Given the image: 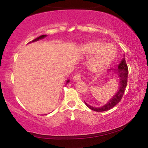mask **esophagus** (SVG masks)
<instances>
[{"label": "esophagus", "instance_id": "obj_1", "mask_svg": "<svg viewBox=\"0 0 148 148\" xmlns=\"http://www.w3.org/2000/svg\"><path fill=\"white\" fill-rule=\"evenodd\" d=\"M73 81L74 82H79V81H81V74H76L75 76L73 78Z\"/></svg>", "mask_w": 148, "mask_h": 148}]
</instances>
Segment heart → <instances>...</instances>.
Segmentation results:
<instances>
[{
	"mask_svg": "<svg viewBox=\"0 0 148 148\" xmlns=\"http://www.w3.org/2000/svg\"><path fill=\"white\" fill-rule=\"evenodd\" d=\"M82 54L90 58L87 67L92 73H100L108 68L114 61L117 49L112 44H106L99 40H93L82 47Z\"/></svg>",
	"mask_w": 148,
	"mask_h": 148,
	"instance_id": "b5f03b06",
	"label": "heart"
}]
</instances>
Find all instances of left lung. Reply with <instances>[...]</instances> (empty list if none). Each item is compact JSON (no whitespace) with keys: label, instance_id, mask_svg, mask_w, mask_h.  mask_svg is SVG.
I'll return each mask as SVG.
<instances>
[{"label":"left lung","instance_id":"1","mask_svg":"<svg viewBox=\"0 0 148 148\" xmlns=\"http://www.w3.org/2000/svg\"><path fill=\"white\" fill-rule=\"evenodd\" d=\"M108 72H113V74H115L116 78L118 80V90H117L115 94L112 97L108 100V101L106 104L100 107H94L88 104L86 101H84L86 105L88 108H90L91 110L97 111V112H102L106 111L108 110L111 109L113 108L115 105H117L120 102V100L123 98V96L125 92V88L127 87V77H128V67H127L126 61H125V55L124 58L120 61V64L118 66V69H113L111 70L109 69Z\"/></svg>","mask_w":148,"mask_h":148}]
</instances>
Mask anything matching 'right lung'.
Masks as SVG:
<instances>
[{
  "label": "right lung",
  "instance_id": "1",
  "mask_svg": "<svg viewBox=\"0 0 148 148\" xmlns=\"http://www.w3.org/2000/svg\"><path fill=\"white\" fill-rule=\"evenodd\" d=\"M47 36V35H41V36H40V37H37L36 39H35V40H33V41H32V42H30L29 43H32V42H35L38 41V40H42V39H44V38H45V37H46ZM29 43H28V44H29ZM69 82V79L67 80V81H66V84H65V85H67V84H68Z\"/></svg>",
  "mask_w": 148,
  "mask_h": 148
}]
</instances>
